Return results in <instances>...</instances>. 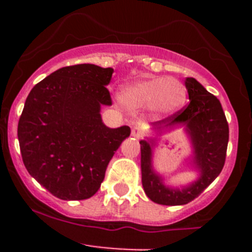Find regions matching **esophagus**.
<instances>
[{"label":"esophagus","instance_id":"esophagus-1","mask_svg":"<svg viewBox=\"0 0 252 252\" xmlns=\"http://www.w3.org/2000/svg\"><path fill=\"white\" fill-rule=\"evenodd\" d=\"M131 135H132L135 139H140V137H142L141 126H140V125H135L132 128V131H131Z\"/></svg>","mask_w":252,"mask_h":252}]
</instances>
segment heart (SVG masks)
Listing matches in <instances>:
<instances>
[{
	"mask_svg": "<svg viewBox=\"0 0 252 252\" xmlns=\"http://www.w3.org/2000/svg\"><path fill=\"white\" fill-rule=\"evenodd\" d=\"M187 98L184 86L175 78L157 77L124 87L121 101L128 108H150L157 115H170L183 106Z\"/></svg>",
	"mask_w": 252,
	"mask_h": 252,
	"instance_id": "b5f03b06",
	"label": "heart"
}]
</instances>
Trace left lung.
Listing matches in <instances>:
<instances>
[{"label": "left lung", "instance_id": "1", "mask_svg": "<svg viewBox=\"0 0 252 252\" xmlns=\"http://www.w3.org/2000/svg\"><path fill=\"white\" fill-rule=\"evenodd\" d=\"M186 87L190 99L188 106L151 125L159 132L170 130L175 125L186 126L194 149L193 162L201 173L198 180L183 189L164 186L153 169L151 144L146 140L140 141L142 187L151 201L164 206H182L192 202L220 175L226 160L228 124L221 102L194 78H187Z\"/></svg>", "mask_w": 252, "mask_h": 252}]
</instances>
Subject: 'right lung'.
I'll return each mask as SVG.
<instances>
[{"instance_id":"add662e5","label":"right lung","mask_w":252,"mask_h":252,"mask_svg":"<svg viewBox=\"0 0 252 252\" xmlns=\"http://www.w3.org/2000/svg\"><path fill=\"white\" fill-rule=\"evenodd\" d=\"M113 69L94 64L64 66L43 79L26 98L17 126L29 174L57 198L81 201L95 194L130 127L110 128L101 106Z\"/></svg>"}]
</instances>
